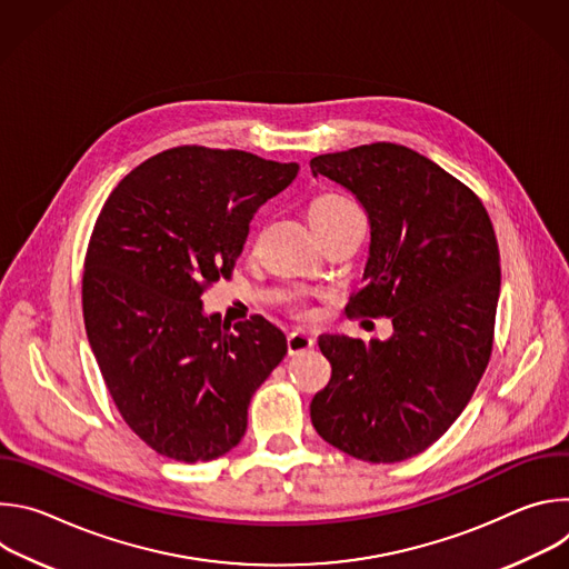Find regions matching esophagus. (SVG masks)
I'll list each match as a JSON object with an SVG mask.
<instances>
[{
	"label": "esophagus",
	"instance_id": "1",
	"mask_svg": "<svg viewBox=\"0 0 569 569\" xmlns=\"http://www.w3.org/2000/svg\"><path fill=\"white\" fill-rule=\"evenodd\" d=\"M312 345H315V340H312V336H308L306 331H292V333L288 336V353H290V356H299V353L308 351Z\"/></svg>",
	"mask_w": 569,
	"mask_h": 569
}]
</instances>
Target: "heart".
Wrapping results in <instances>:
<instances>
[{
	"mask_svg": "<svg viewBox=\"0 0 569 569\" xmlns=\"http://www.w3.org/2000/svg\"><path fill=\"white\" fill-rule=\"evenodd\" d=\"M351 209H356V207L347 198H342L338 193H323L310 202L308 218L312 224H321V222H329V220H336V218L349 213Z\"/></svg>",
	"mask_w": 569,
	"mask_h": 569,
	"instance_id": "1",
	"label": "heart"
}]
</instances>
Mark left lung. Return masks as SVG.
I'll use <instances>...</instances> for the list:
<instances>
[{"label":"left lung","instance_id":"left-lung-1","mask_svg":"<svg viewBox=\"0 0 569 569\" xmlns=\"http://www.w3.org/2000/svg\"><path fill=\"white\" fill-rule=\"evenodd\" d=\"M371 224L365 286L349 315L391 317L385 342L321 336L331 380L310 402L317 435L371 463L430 448L468 405L493 351L498 238L481 200L432 159L369 143L310 159Z\"/></svg>","mask_w":569,"mask_h":569}]
</instances>
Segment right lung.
<instances>
[{
    "label": "right lung",
    "instance_id": "1",
    "mask_svg": "<svg viewBox=\"0 0 569 569\" xmlns=\"http://www.w3.org/2000/svg\"><path fill=\"white\" fill-rule=\"evenodd\" d=\"M299 164L180 146L130 171L106 200L86 254V331L128 428L157 455L211 461L246 435L254 391L286 336L254 315L233 329L202 292L231 277L250 220Z\"/></svg>",
    "mask_w": 569,
    "mask_h": 569
}]
</instances>
